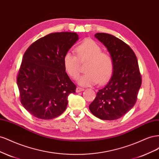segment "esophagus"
Wrapping results in <instances>:
<instances>
[{
	"label": "esophagus",
	"instance_id": "1",
	"mask_svg": "<svg viewBox=\"0 0 159 159\" xmlns=\"http://www.w3.org/2000/svg\"><path fill=\"white\" fill-rule=\"evenodd\" d=\"M84 88H79V87H78L76 88V90H75V91L77 93H79V92H81V91H84Z\"/></svg>",
	"mask_w": 159,
	"mask_h": 159
}]
</instances>
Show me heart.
I'll return each mask as SVG.
<instances>
[{"label": "heart", "mask_w": 159, "mask_h": 159, "mask_svg": "<svg viewBox=\"0 0 159 159\" xmlns=\"http://www.w3.org/2000/svg\"><path fill=\"white\" fill-rule=\"evenodd\" d=\"M78 56L71 52H67L64 56L63 63L66 71L74 80L80 75V61H88L85 67V74L78 80L80 85L87 87L97 84H104L111 78L114 62L111 56L102 52L101 46L93 40L84 41L76 48Z\"/></svg>", "instance_id": "1"}]
</instances>
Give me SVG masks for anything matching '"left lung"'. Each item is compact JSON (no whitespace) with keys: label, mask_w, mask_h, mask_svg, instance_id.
<instances>
[{"label":"left lung","mask_w":159,"mask_h":159,"mask_svg":"<svg viewBox=\"0 0 159 159\" xmlns=\"http://www.w3.org/2000/svg\"><path fill=\"white\" fill-rule=\"evenodd\" d=\"M95 37L107 48L114 62L113 75L98 91L89 106L93 115L103 120L121 118L135 104L141 85L138 61L133 50L121 40L106 33Z\"/></svg>","instance_id":"1"}]
</instances>
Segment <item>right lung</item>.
<instances>
[{
  "label": "right lung",
  "mask_w": 159,
  "mask_h": 159,
  "mask_svg": "<svg viewBox=\"0 0 159 159\" xmlns=\"http://www.w3.org/2000/svg\"><path fill=\"white\" fill-rule=\"evenodd\" d=\"M75 32H55L32 44L17 75L20 100L36 118L48 120L63 113L76 85L66 72L64 56L78 40Z\"/></svg>",
  "instance_id": "1"
}]
</instances>
